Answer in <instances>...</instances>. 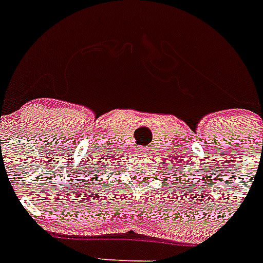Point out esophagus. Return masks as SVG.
Wrapping results in <instances>:
<instances>
[{
	"label": "esophagus",
	"mask_w": 263,
	"mask_h": 263,
	"mask_svg": "<svg viewBox=\"0 0 263 263\" xmlns=\"http://www.w3.org/2000/svg\"><path fill=\"white\" fill-rule=\"evenodd\" d=\"M139 154H143V155H144V154H147V148H145V147H142V148L139 149Z\"/></svg>",
	"instance_id": "esophagus-1"
}]
</instances>
